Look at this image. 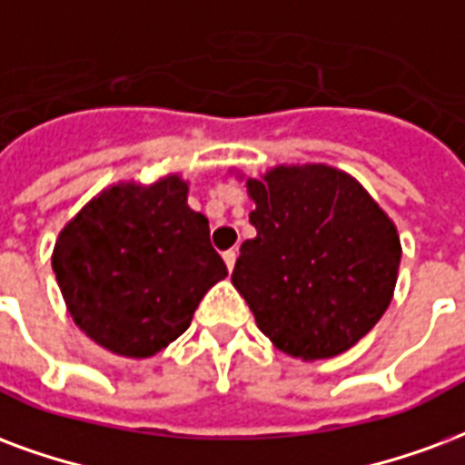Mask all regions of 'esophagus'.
Returning <instances> with one entry per match:
<instances>
[{"instance_id":"1","label":"esophagus","mask_w":465,"mask_h":465,"mask_svg":"<svg viewBox=\"0 0 465 465\" xmlns=\"http://www.w3.org/2000/svg\"><path fill=\"white\" fill-rule=\"evenodd\" d=\"M236 256H239V253H236L233 249L223 251V263H226V268H229V271H233V266H236Z\"/></svg>"}]
</instances>
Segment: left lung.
<instances>
[{
    "instance_id": "left-lung-1",
    "label": "left lung",
    "mask_w": 465,
    "mask_h": 465,
    "mask_svg": "<svg viewBox=\"0 0 465 465\" xmlns=\"http://www.w3.org/2000/svg\"><path fill=\"white\" fill-rule=\"evenodd\" d=\"M246 180L256 209L232 273L256 325L302 362L357 345L394 298L401 243L390 214L347 172L276 164Z\"/></svg>"
}]
</instances>
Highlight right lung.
Listing matches in <instances>:
<instances>
[{
	"label": "right lung",
	"mask_w": 465,
	"mask_h": 465,
	"mask_svg": "<svg viewBox=\"0 0 465 465\" xmlns=\"http://www.w3.org/2000/svg\"><path fill=\"white\" fill-rule=\"evenodd\" d=\"M187 194L182 174L118 182L58 232L51 266L64 302L75 325L113 355H157L226 278L209 222Z\"/></svg>",
	"instance_id": "right-lung-1"
}]
</instances>
